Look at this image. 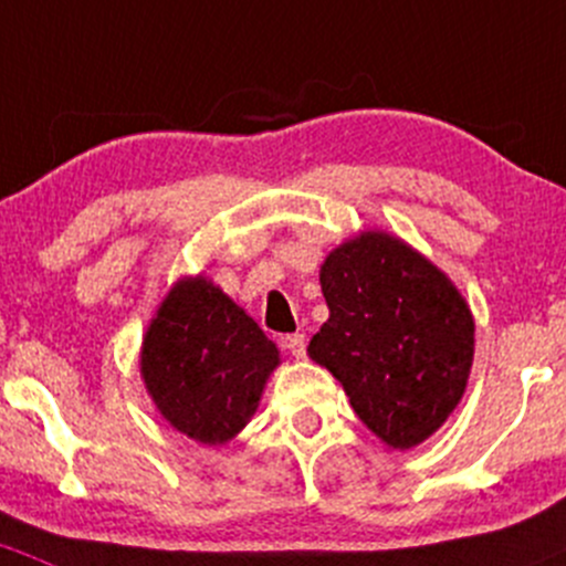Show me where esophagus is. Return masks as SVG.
<instances>
[{
	"label": "esophagus",
	"instance_id": "1",
	"mask_svg": "<svg viewBox=\"0 0 566 566\" xmlns=\"http://www.w3.org/2000/svg\"><path fill=\"white\" fill-rule=\"evenodd\" d=\"M283 346L289 348L291 352V357H305V348H307V340H305V335H302V332H294V335H285L283 337Z\"/></svg>",
	"mask_w": 566,
	"mask_h": 566
}]
</instances>
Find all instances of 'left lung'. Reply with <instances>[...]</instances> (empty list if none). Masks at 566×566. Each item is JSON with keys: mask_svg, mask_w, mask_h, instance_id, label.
Instances as JSON below:
<instances>
[{"mask_svg": "<svg viewBox=\"0 0 566 566\" xmlns=\"http://www.w3.org/2000/svg\"><path fill=\"white\" fill-rule=\"evenodd\" d=\"M329 318L307 354L392 450L422 444L465 392L474 316L455 283L387 231H363L322 264Z\"/></svg>", "mask_w": 566, "mask_h": 566, "instance_id": "8db88e82", "label": "left lung"}]
</instances>
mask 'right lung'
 Listing matches in <instances>:
<instances>
[{
    "mask_svg": "<svg viewBox=\"0 0 566 566\" xmlns=\"http://www.w3.org/2000/svg\"><path fill=\"white\" fill-rule=\"evenodd\" d=\"M277 365L275 343L203 275L174 283L142 346V378L157 411L209 447L248 424Z\"/></svg>",
    "mask_w": 566,
    "mask_h": 566,
    "instance_id": "obj_1",
    "label": "right lung"
}]
</instances>
